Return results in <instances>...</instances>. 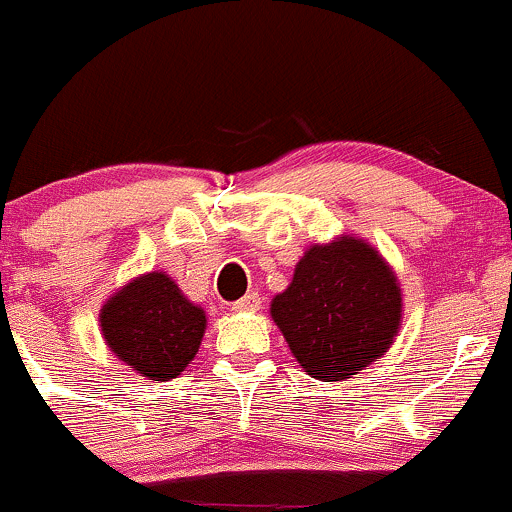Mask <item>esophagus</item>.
<instances>
[{
    "label": "esophagus",
    "instance_id": "1",
    "mask_svg": "<svg viewBox=\"0 0 512 512\" xmlns=\"http://www.w3.org/2000/svg\"><path fill=\"white\" fill-rule=\"evenodd\" d=\"M233 308L235 311H257V308H260V294H255V291H252V294H245L243 299L233 303Z\"/></svg>",
    "mask_w": 512,
    "mask_h": 512
}]
</instances>
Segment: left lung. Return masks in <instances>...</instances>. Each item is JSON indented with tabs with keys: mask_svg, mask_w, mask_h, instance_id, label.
<instances>
[{
	"mask_svg": "<svg viewBox=\"0 0 512 512\" xmlns=\"http://www.w3.org/2000/svg\"><path fill=\"white\" fill-rule=\"evenodd\" d=\"M272 318L296 362L320 381H342L389 350L401 323L396 277L364 240L313 245L296 265Z\"/></svg>",
	"mask_w": 512,
	"mask_h": 512,
	"instance_id": "left-lung-1",
	"label": "left lung"
}]
</instances>
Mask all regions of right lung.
Returning <instances> with one entry per match:
<instances>
[{
  "mask_svg": "<svg viewBox=\"0 0 512 512\" xmlns=\"http://www.w3.org/2000/svg\"><path fill=\"white\" fill-rule=\"evenodd\" d=\"M106 345L148 379L182 374L199 352L206 313L184 299L167 274L150 272L123 286L101 308Z\"/></svg>",
  "mask_w": 512,
  "mask_h": 512,
  "instance_id": "1",
  "label": "right lung"
}]
</instances>
